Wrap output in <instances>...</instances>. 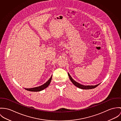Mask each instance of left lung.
Returning <instances> with one entry per match:
<instances>
[{
	"label": "left lung",
	"mask_w": 121,
	"mask_h": 121,
	"mask_svg": "<svg viewBox=\"0 0 121 121\" xmlns=\"http://www.w3.org/2000/svg\"><path fill=\"white\" fill-rule=\"evenodd\" d=\"M69 77V78L70 80L71 81V82H72V83L76 86V87H77L78 88H80L81 89H83V90H90V89H94L95 88V87H96L98 85H99L100 84V83L96 84L95 85H82L80 83L77 82L76 81L74 80L70 76V75H69V73H68Z\"/></svg>",
	"instance_id": "8db88e82"
}]
</instances>
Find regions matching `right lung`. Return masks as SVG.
I'll list each match as a JSON object with an SVG mask.
<instances>
[{
    "instance_id": "add662e5",
    "label": "right lung",
    "mask_w": 121,
    "mask_h": 121,
    "mask_svg": "<svg viewBox=\"0 0 121 121\" xmlns=\"http://www.w3.org/2000/svg\"><path fill=\"white\" fill-rule=\"evenodd\" d=\"M52 75L51 76V77L45 83H44L43 84L38 86V87H34V88H25L26 90L30 91H33V92H38V91H41L45 89V88H46L47 87H48V86L49 85V84H50L51 80L52 79Z\"/></svg>"
}]
</instances>
